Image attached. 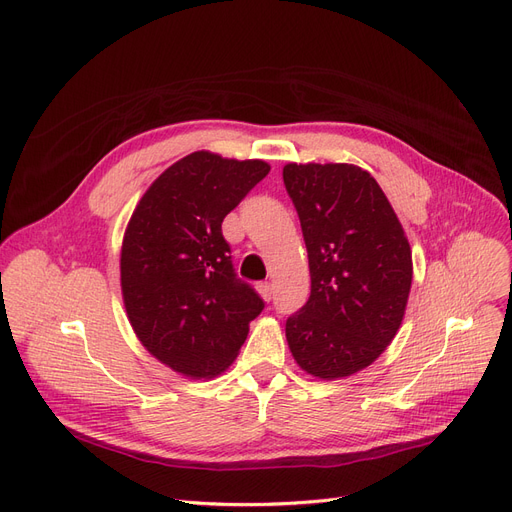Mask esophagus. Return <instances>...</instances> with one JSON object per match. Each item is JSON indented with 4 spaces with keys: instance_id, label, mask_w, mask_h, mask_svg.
I'll list each match as a JSON object with an SVG mask.
<instances>
[{
    "instance_id": "1",
    "label": "esophagus",
    "mask_w": 512,
    "mask_h": 512,
    "mask_svg": "<svg viewBox=\"0 0 512 512\" xmlns=\"http://www.w3.org/2000/svg\"><path fill=\"white\" fill-rule=\"evenodd\" d=\"M257 290H259V294L263 297V301L270 303V301L274 299V288H272L270 282H261V284L257 286Z\"/></svg>"
}]
</instances>
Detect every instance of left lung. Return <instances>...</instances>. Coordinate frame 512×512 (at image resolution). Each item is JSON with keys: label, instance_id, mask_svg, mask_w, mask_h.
Masks as SVG:
<instances>
[{"label": "left lung", "instance_id": "left-lung-1", "mask_svg": "<svg viewBox=\"0 0 512 512\" xmlns=\"http://www.w3.org/2000/svg\"><path fill=\"white\" fill-rule=\"evenodd\" d=\"M309 255V301L286 319L292 357L315 378L353 375L378 359L405 315L409 240L375 178L351 164H288Z\"/></svg>", "mask_w": 512, "mask_h": 512}]
</instances>
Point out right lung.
Listing matches in <instances>:
<instances>
[{"instance_id": "right-lung-1", "label": "right lung", "mask_w": 512, "mask_h": 512, "mask_svg": "<svg viewBox=\"0 0 512 512\" xmlns=\"http://www.w3.org/2000/svg\"><path fill=\"white\" fill-rule=\"evenodd\" d=\"M267 172L261 159L195 151L149 186L128 222L120 278L132 330L188 378L224 371L265 307L236 276L222 222Z\"/></svg>"}]
</instances>
